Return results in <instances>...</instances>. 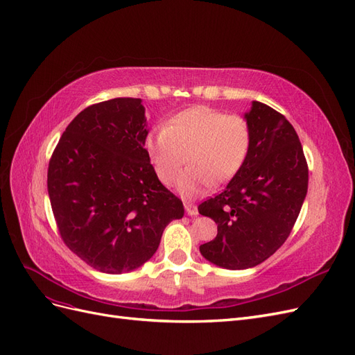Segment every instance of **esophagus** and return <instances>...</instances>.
Segmentation results:
<instances>
[{"label":"esophagus","instance_id":"esophagus-1","mask_svg":"<svg viewBox=\"0 0 355 355\" xmlns=\"http://www.w3.org/2000/svg\"><path fill=\"white\" fill-rule=\"evenodd\" d=\"M185 210H187L189 216H197V214H198V209H197L196 204H192L189 201H185Z\"/></svg>","mask_w":355,"mask_h":355}]
</instances>
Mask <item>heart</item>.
<instances>
[{
    "mask_svg": "<svg viewBox=\"0 0 355 355\" xmlns=\"http://www.w3.org/2000/svg\"><path fill=\"white\" fill-rule=\"evenodd\" d=\"M253 142L252 125L240 114L210 106H192L168 118L145 139V149L158 179L173 185L185 161L188 170L178 180L185 197H197L211 185L230 182L245 164Z\"/></svg>",
    "mask_w": 355,
    "mask_h": 355,
    "instance_id": "b5f03b06",
    "label": "heart"
}]
</instances>
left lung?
<instances>
[{
	"mask_svg": "<svg viewBox=\"0 0 355 355\" xmlns=\"http://www.w3.org/2000/svg\"><path fill=\"white\" fill-rule=\"evenodd\" d=\"M253 130L249 158L220 194L198 211L218 223L201 254L227 270L262 263L292 232L308 189V164L287 118L262 102L245 114Z\"/></svg>",
	"mask_w": 355,
	"mask_h": 355,
	"instance_id": "8db88e82",
	"label": "left lung"
}]
</instances>
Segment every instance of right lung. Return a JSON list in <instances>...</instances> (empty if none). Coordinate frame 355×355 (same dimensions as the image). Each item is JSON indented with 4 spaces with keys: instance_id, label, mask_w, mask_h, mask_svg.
<instances>
[{
    "instance_id": "1",
    "label": "right lung",
    "mask_w": 355,
    "mask_h": 355,
    "mask_svg": "<svg viewBox=\"0 0 355 355\" xmlns=\"http://www.w3.org/2000/svg\"><path fill=\"white\" fill-rule=\"evenodd\" d=\"M146 136L142 101L115 98L83 110L51 154L47 189L60 239L101 272L151 259L168 222L185 213L158 180Z\"/></svg>"
}]
</instances>
